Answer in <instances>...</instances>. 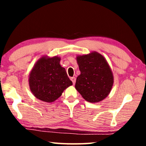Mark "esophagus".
I'll use <instances>...</instances> for the list:
<instances>
[{"label":"esophagus","mask_w":146,"mask_h":146,"mask_svg":"<svg viewBox=\"0 0 146 146\" xmlns=\"http://www.w3.org/2000/svg\"><path fill=\"white\" fill-rule=\"evenodd\" d=\"M70 80H72V82L73 84H74L75 82H76V78L75 77H72V78H70Z\"/></svg>","instance_id":"obj_1"}]
</instances>
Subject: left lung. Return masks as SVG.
<instances>
[{"label":"left lung","mask_w":146,"mask_h":146,"mask_svg":"<svg viewBox=\"0 0 146 146\" xmlns=\"http://www.w3.org/2000/svg\"><path fill=\"white\" fill-rule=\"evenodd\" d=\"M80 75L77 77L75 88L89 102H100L110 92L113 83V74L104 57L98 52L77 56Z\"/></svg>","instance_id":"obj_1"}]
</instances>
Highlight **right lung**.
<instances>
[{"mask_svg": "<svg viewBox=\"0 0 146 146\" xmlns=\"http://www.w3.org/2000/svg\"><path fill=\"white\" fill-rule=\"evenodd\" d=\"M60 61V58L56 56L42 57L34 66L30 74L29 86L38 99L52 102L60 96L66 88L72 85Z\"/></svg>", "mask_w": 146, "mask_h": 146, "instance_id": "obj_1", "label": "right lung"}]
</instances>
